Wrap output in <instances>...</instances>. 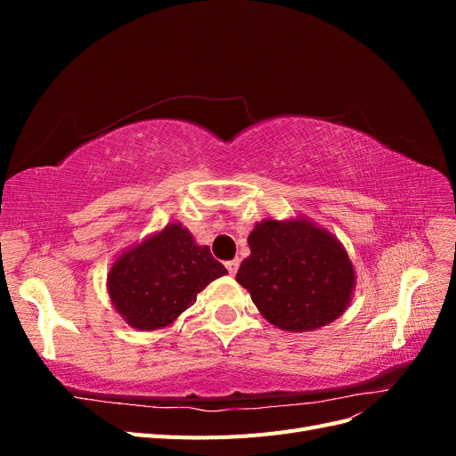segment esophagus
Masks as SVG:
<instances>
[{
    "mask_svg": "<svg viewBox=\"0 0 456 456\" xmlns=\"http://www.w3.org/2000/svg\"><path fill=\"white\" fill-rule=\"evenodd\" d=\"M226 268L230 272V275H236L238 273V268H240V260L233 258V260H228L226 262Z\"/></svg>",
    "mask_w": 456,
    "mask_h": 456,
    "instance_id": "1",
    "label": "esophagus"
}]
</instances>
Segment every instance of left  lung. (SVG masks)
<instances>
[{"instance_id": "1", "label": "left lung", "mask_w": 456, "mask_h": 456, "mask_svg": "<svg viewBox=\"0 0 456 456\" xmlns=\"http://www.w3.org/2000/svg\"><path fill=\"white\" fill-rule=\"evenodd\" d=\"M251 255L236 281L249 291L265 320L291 333L333 323L348 310L355 270L344 245L305 215L255 224Z\"/></svg>"}]
</instances>
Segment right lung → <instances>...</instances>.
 <instances>
[{
	"mask_svg": "<svg viewBox=\"0 0 456 456\" xmlns=\"http://www.w3.org/2000/svg\"><path fill=\"white\" fill-rule=\"evenodd\" d=\"M226 273L209 247L198 245L181 223H169L116 256L106 291L129 327L158 330L171 327L200 291Z\"/></svg>",
	"mask_w": 456,
	"mask_h": 456,
	"instance_id": "add662e5",
	"label": "right lung"
}]
</instances>
